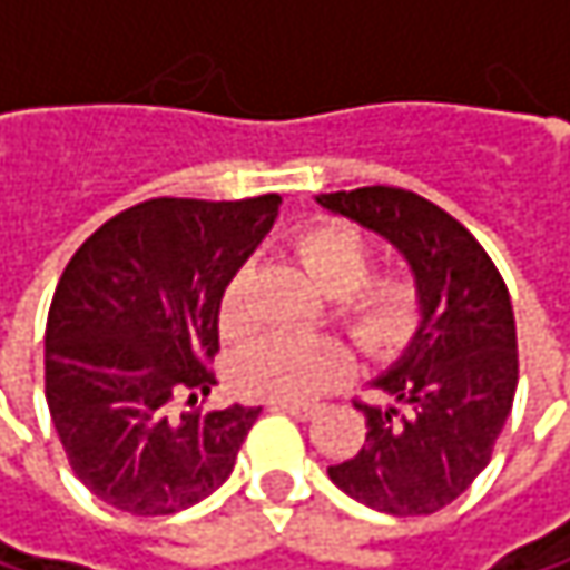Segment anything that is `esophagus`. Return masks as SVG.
Returning a JSON list of instances; mask_svg holds the SVG:
<instances>
[{
	"instance_id": "34e87169",
	"label": "esophagus",
	"mask_w": 570,
	"mask_h": 570,
	"mask_svg": "<svg viewBox=\"0 0 570 570\" xmlns=\"http://www.w3.org/2000/svg\"><path fill=\"white\" fill-rule=\"evenodd\" d=\"M271 412H286V415L306 422V419L316 415V405H303V402H271Z\"/></svg>"
}]
</instances>
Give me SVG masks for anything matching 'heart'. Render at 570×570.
I'll use <instances>...</instances> for the list:
<instances>
[{
	"label": "heart",
	"instance_id": "b5f03b06",
	"mask_svg": "<svg viewBox=\"0 0 570 570\" xmlns=\"http://www.w3.org/2000/svg\"><path fill=\"white\" fill-rule=\"evenodd\" d=\"M296 257L313 274L346 333L370 356H390L409 340L419 316V293L409 277H376L373 247L350 224H316L296 237ZM254 267H240L220 299V326L227 336L250 330ZM353 366L350 350L333 336L271 333L240 350L234 380L240 393L274 402H309L330 393Z\"/></svg>",
	"mask_w": 570,
	"mask_h": 570
}]
</instances>
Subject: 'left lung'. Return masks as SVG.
<instances>
[{
	"label": "left lung",
	"instance_id": "left-lung-1",
	"mask_svg": "<svg viewBox=\"0 0 570 570\" xmlns=\"http://www.w3.org/2000/svg\"><path fill=\"white\" fill-rule=\"evenodd\" d=\"M316 204L402 250L422 313L412 343L373 380L383 402H356L366 415L363 449L326 472L376 512H439L489 465L512 412L518 336L509 286L452 214L412 190L376 184L320 194Z\"/></svg>",
	"mask_w": 570,
	"mask_h": 570
}]
</instances>
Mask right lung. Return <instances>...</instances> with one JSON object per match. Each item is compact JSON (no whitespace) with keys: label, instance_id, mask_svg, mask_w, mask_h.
<instances>
[{"label":"right lung","instance_id":"right-lung-1","mask_svg":"<svg viewBox=\"0 0 570 570\" xmlns=\"http://www.w3.org/2000/svg\"><path fill=\"white\" fill-rule=\"evenodd\" d=\"M281 197H155L105 220L68 261L46 323V399L81 485L128 514L197 505L234 472L257 405H194L217 383L230 277Z\"/></svg>","mask_w":570,"mask_h":570}]
</instances>
